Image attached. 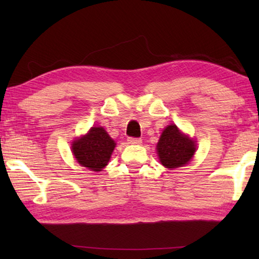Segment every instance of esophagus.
Masks as SVG:
<instances>
[{"mask_svg":"<svg viewBox=\"0 0 259 259\" xmlns=\"http://www.w3.org/2000/svg\"><path fill=\"white\" fill-rule=\"evenodd\" d=\"M128 142H129V144H133V145H139V144H142V139L135 138V137H129Z\"/></svg>","mask_w":259,"mask_h":259,"instance_id":"obj_1","label":"esophagus"}]
</instances>
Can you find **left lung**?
<instances>
[{"label":"left lung","mask_w":259,"mask_h":259,"mask_svg":"<svg viewBox=\"0 0 259 259\" xmlns=\"http://www.w3.org/2000/svg\"><path fill=\"white\" fill-rule=\"evenodd\" d=\"M161 163L169 169L187 164L195 153V142L183 135L175 124L162 133L156 146Z\"/></svg>","instance_id":"obj_1"}]
</instances>
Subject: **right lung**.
Wrapping results in <instances>:
<instances>
[{"label":"right lung","instance_id":"add662e5","mask_svg":"<svg viewBox=\"0 0 259 259\" xmlns=\"http://www.w3.org/2000/svg\"><path fill=\"white\" fill-rule=\"evenodd\" d=\"M116 144L102 126L91 128L85 136L74 140L72 151L78 163L94 171L107 165Z\"/></svg>","mask_w":259,"mask_h":259}]
</instances>
